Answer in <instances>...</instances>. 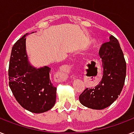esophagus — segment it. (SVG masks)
Segmentation results:
<instances>
[{
    "instance_id": "obj_1",
    "label": "esophagus",
    "mask_w": 134,
    "mask_h": 134,
    "mask_svg": "<svg viewBox=\"0 0 134 134\" xmlns=\"http://www.w3.org/2000/svg\"><path fill=\"white\" fill-rule=\"evenodd\" d=\"M71 66L70 65H64L60 68V70L54 75V80L57 82L66 81L68 77V73L70 72Z\"/></svg>"
}]
</instances>
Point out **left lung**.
Here are the masks:
<instances>
[{
  "instance_id": "obj_1",
  "label": "left lung",
  "mask_w": 134,
  "mask_h": 134,
  "mask_svg": "<svg viewBox=\"0 0 134 134\" xmlns=\"http://www.w3.org/2000/svg\"><path fill=\"white\" fill-rule=\"evenodd\" d=\"M103 43L98 55L102 61V80L94 88H86L79 96L85 106L96 110L104 109L118 98L124 87L126 65L118 40L113 36Z\"/></svg>"
}]
</instances>
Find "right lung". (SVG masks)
<instances>
[{"label": "right lung", "mask_w": 134, "mask_h": 134, "mask_svg": "<svg viewBox=\"0 0 134 134\" xmlns=\"http://www.w3.org/2000/svg\"><path fill=\"white\" fill-rule=\"evenodd\" d=\"M26 35L12 47L8 75L9 86L21 106L34 113L50 110L56 102L57 87L53 85L49 72L51 68H36L28 62L26 53Z\"/></svg>", "instance_id": "add662e5"}]
</instances>
